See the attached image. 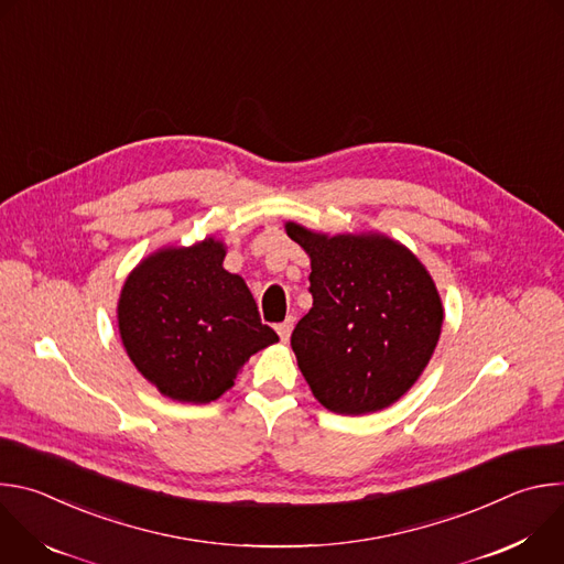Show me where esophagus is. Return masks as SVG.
<instances>
[{
  "mask_svg": "<svg viewBox=\"0 0 564 564\" xmlns=\"http://www.w3.org/2000/svg\"><path fill=\"white\" fill-rule=\"evenodd\" d=\"M292 328H294V318H292V316H290V318H285L283 324H279V326H276V333H279V337H281V341H283V344L290 339Z\"/></svg>",
  "mask_w": 564,
  "mask_h": 564,
  "instance_id": "1",
  "label": "esophagus"
}]
</instances>
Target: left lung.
<instances>
[{"mask_svg":"<svg viewBox=\"0 0 564 564\" xmlns=\"http://www.w3.org/2000/svg\"><path fill=\"white\" fill-rule=\"evenodd\" d=\"M285 231L312 268V307L290 339L312 394L337 415L392 406L422 377L442 335L431 272L381 231L330 236L294 220Z\"/></svg>","mask_w":564,"mask_h":564,"instance_id":"obj_1","label":"left lung"}]
</instances>
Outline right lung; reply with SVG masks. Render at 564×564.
<instances>
[{
    "instance_id": "1",
    "label": "right lung",
    "mask_w": 564,
    "mask_h": 564,
    "mask_svg": "<svg viewBox=\"0 0 564 564\" xmlns=\"http://www.w3.org/2000/svg\"><path fill=\"white\" fill-rule=\"evenodd\" d=\"M227 246L207 236L163 246L124 279L118 330L135 370L183 404H209L252 355L279 341L261 324L243 276L223 268Z\"/></svg>"
}]
</instances>
